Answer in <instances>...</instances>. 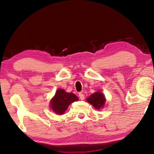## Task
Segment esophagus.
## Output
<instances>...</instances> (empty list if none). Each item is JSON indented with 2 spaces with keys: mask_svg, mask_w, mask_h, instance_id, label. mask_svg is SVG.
<instances>
[{
  "mask_svg": "<svg viewBox=\"0 0 154 154\" xmlns=\"http://www.w3.org/2000/svg\"><path fill=\"white\" fill-rule=\"evenodd\" d=\"M79 98H80L81 100L85 99V95H84L82 93H79Z\"/></svg>",
  "mask_w": 154,
  "mask_h": 154,
  "instance_id": "esophagus-1",
  "label": "esophagus"
}]
</instances>
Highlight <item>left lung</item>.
Instances as JSON below:
<instances>
[{"instance_id":"left-lung-1","label":"left lung","mask_w":154,"mask_h":154,"mask_svg":"<svg viewBox=\"0 0 154 154\" xmlns=\"http://www.w3.org/2000/svg\"><path fill=\"white\" fill-rule=\"evenodd\" d=\"M87 101L88 103H91L96 109L100 110L105 106L106 98L103 93H101V91H97L89 96L87 98Z\"/></svg>"}]
</instances>
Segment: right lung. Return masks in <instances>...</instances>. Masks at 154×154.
<instances>
[{
  "label": "right lung",
  "instance_id": "right-lung-1",
  "mask_svg": "<svg viewBox=\"0 0 154 154\" xmlns=\"http://www.w3.org/2000/svg\"><path fill=\"white\" fill-rule=\"evenodd\" d=\"M79 98L72 93H67L65 90L59 89L51 100L50 106L53 112L57 115H63L70 103L78 101Z\"/></svg>",
  "mask_w": 154,
  "mask_h": 154
}]
</instances>
